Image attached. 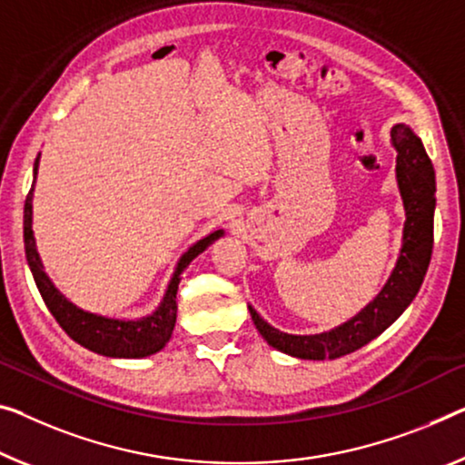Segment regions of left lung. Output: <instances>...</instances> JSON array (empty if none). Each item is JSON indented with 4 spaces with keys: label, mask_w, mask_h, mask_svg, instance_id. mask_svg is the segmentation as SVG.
I'll return each mask as SVG.
<instances>
[{
    "label": "left lung",
    "mask_w": 465,
    "mask_h": 465,
    "mask_svg": "<svg viewBox=\"0 0 465 465\" xmlns=\"http://www.w3.org/2000/svg\"><path fill=\"white\" fill-rule=\"evenodd\" d=\"M397 149V184L405 208L403 242L387 284L360 313L332 331L320 334H289L270 326L252 305L249 313L270 347L299 360H337L353 353L387 331L418 295L432 255L437 183L422 139L407 124L391 128Z\"/></svg>",
    "instance_id": "8db88e82"
}]
</instances>
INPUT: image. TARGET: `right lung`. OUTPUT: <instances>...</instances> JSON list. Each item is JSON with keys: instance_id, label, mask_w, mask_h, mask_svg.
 Instances as JSON below:
<instances>
[{"instance_id": "add662e5", "label": "right lung", "mask_w": 465, "mask_h": 465, "mask_svg": "<svg viewBox=\"0 0 465 465\" xmlns=\"http://www.w3.org/2000/svg\"><path fill=\"white\" fill-rule=\"evenodd\" d=\"M39 158L41 153L37 155V160H35V181H37ZM35 181L25 202V252L28 268H31L35 278V284H37L43 302H45L47 310L52 312L55 322L62 326V331L66 332L70 339L76 341L78 345H83L93 353L105 357H124V360H139V357L158 353L160 349L166 347L170 337H173L176 324V291L183 272L199 253H203L205 249L212 245L213 241L224 237V231L210 232L208 237L199 239L195 245H191L187 252L181 255L160 305L155 307L149 316H143L139 320H118L99 316V313L81 310V307L74 305L70 299L64 297L62 292L55 289L52 278L47 276L45 268H43L33 234Z\"/></svg>"}]
</instances>
